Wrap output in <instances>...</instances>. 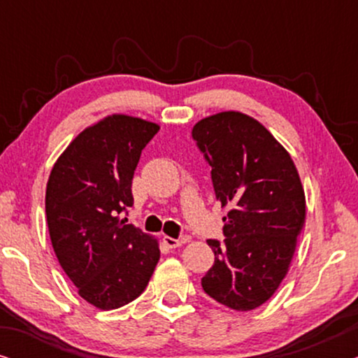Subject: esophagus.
I'll use <instances>...</instances> for the list:
<instances>
[{"instance_id": "1", "label": "esophagus", "mask_w": 358, "mask_h": 358, "mask_svg": "<svg viewBox=\"0 0 358 358\" xmlns=\"http://www.w3.org/2000/svg\"><path fill=\"white\" fill-rule=\"evenodd\" d=\"M163 241H164V244L169 249H174V248H179L180 244L184 243V239H174V238H171V236H164Z\"/></svg>"}]
</instances>
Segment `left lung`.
Returning a JSON list of instances; mask_svg holds the SVG:
<instances>
[{
    "label": "left lung",
    "mask_w": 358,
    "mask_h": 358,
    "mask_svg": "<svg viewBox=\"0 0 358 358\" xmlns=\"http://www.w3.org/2000/svg\"><path fill=\"white\" fill-rule=\"evenodd\" d=\"M192 138L210 166L217 199L229 212L215 262L202 278L210 298L236 311L261 306L287 275L305 224V192L287 150L241 112L200 120Z\"/></svg>",
    "instance_id": "8db88e82"
}]
</instances>
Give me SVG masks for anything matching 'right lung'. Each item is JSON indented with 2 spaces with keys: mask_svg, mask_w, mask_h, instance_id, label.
<instances>
[{
  "mask_svg": "<svg viewBox=\"0 0 358 358\" xmlns=\"http://www.w3.org/2000/svg\"><path fill=\"white\" fill-rule=\"evenodd\" d=\"M158 130L135 117H106L71 141L48 178L53 251L80 296L99 310L134 301L159 261L158 241L119 218L134 205L136 164Z\"/></svg>",
  "mask_w": 358,
  "mask_h": 358,
  "instance_id": "obj_1",
  "label": "right lung"
}]
</instances>
